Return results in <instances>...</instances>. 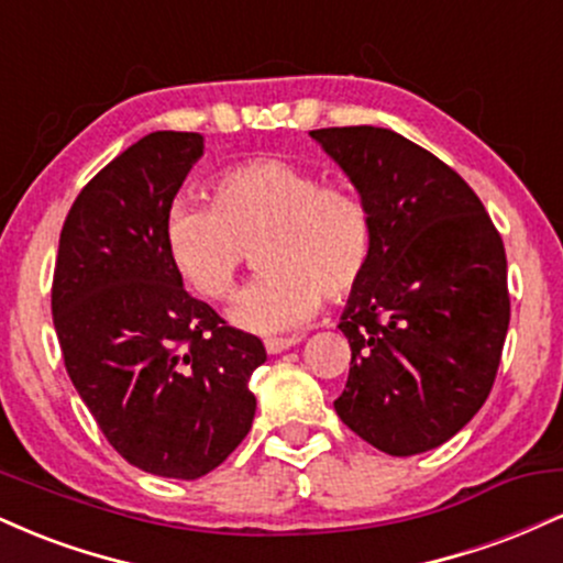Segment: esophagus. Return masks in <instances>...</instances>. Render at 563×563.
Instances as JSON below:
<instances>
[{"instance_id": "esophagus-1", "label": "esophagus", "mask_w": 563, "mask_h": 563, "mask_svg": "<svg viewBox=\"0 0 563 563\" xmlns=\"http://www.w3.org/2000/svg\"><path fill=\"white\" fill-rule=\"evenodd\" d=\"M296 344H299V339H267L264 341V349H267L269 354H280Z\"/></svg>"}]
</instances>
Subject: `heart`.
<instances>
[{
    "label": "heart",
    "instance_id": "b5f03b06",
    "mask_svg": "<svg viewBox=\"0 0 563 563\" xmlns=\"http://www.w3.org/2000/svg\"><path fill=\"white\" fill-rule=\"evenodd\" d=\"M209 196L211 206H172L166 254L187 286L222 301L254 249L262 273L228 312L243 331H294L312 320L320 299L352 294L371 267L376 228L354 187L322 183L290 161L256 158L219 172Z\"/></svg>",
    "mask_w": 563,
    "mask_h": 563
}]
</instances>
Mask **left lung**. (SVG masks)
Segmentation results:
<instances>
[{
    "label": "left lung",
    "mask_w": 563,
    "mask_h": 563,
    "mask_svg": "<svg viewBox=\"0 0 563 563\" xmlns=\"http://www.w3.org/2000/svg\"><path fill=\"white\" fill-rule=\"evenodd\" d=\"M371 209V267L349 294L352 346L333 407L367 444L405 457L448 442L479 412L506 344L500 232L434 153L380 126L314 129Z\"/></svg>",
    "instance_id": "8db88e82"
}]
</instances>
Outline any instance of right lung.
Returning <instances> with one entry per match:
<instances>
[{
    "label": "right lung",
    "instance_id": "right-lung-1",
    "mask_svg": "<svg viewBox=\"0 0 563 563\" xmlns=\"http://www.w3.org/2000/svg\"><path fill=\"white\" fill-rule=\"evenodd\" d=\"M203 156L196 132H153L89 179L57 245L53 320L76 391L113 450L147 474L198 479L254 423L256 335L183 288L164 222Z\"/></svg>",
    "mask_w": 563,
    "mask_h": 563
}]
</instances>
